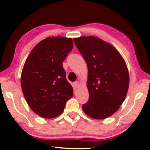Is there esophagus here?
Instances as JSON below:
<instances>
[{
  "label": "esophagus",
  "instance_id": "obj_1",
  "mask_svg": "<svg viewBox=\"0 0 150 150\" xmlns=\"http://www.w3.org/2000/svg\"><path fill=\"white\" fill-rule=\"evenodd\" d=\"M74 85H75V87L76 88H77L79 87L80 84H79V83L78 82V81H76V82H75V83H74Z\"/></svg>",
  "mask_w": 150,
  "mask_h": 150
}]
</instances>
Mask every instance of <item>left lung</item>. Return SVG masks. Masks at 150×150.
<instances>
[{"mask_svg": "<svg viewBox=\"0 0 150 150\" xmlns=\"http://www.w3.org/2000/svg\"><path fill=\"white\" fill-rule=\"evenodd\" d=\"M88 67V102L82 106L89 117L101 120L112 115L123 103L129 87L126 63L118 51L99 38H73Z\"/></svg>", "mask_w": 150, "mask_h": 150, "instance_id": "obj_1", "label": "left lung"}]
</instances>
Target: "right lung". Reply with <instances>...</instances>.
Instances as JSON below:
<instances>
[{
    "mask_svg": "<svg viewBox=\"0 0 150 150\" xmlns=\"http://www.w3.org/2000/svg\"><path fill=\"white\" fill-rule=\"evenodd\" d=\"M73 47L71 38L48 37L33 48L24 63L22 92L30 108L42 118L60 115L73 95L62 65Z\"/></svg>",
    "mask_w": 150,
    "mask_h": 150,
    "instance_id": "obj_1",
    "label": "right lung"
}]
</instances>
